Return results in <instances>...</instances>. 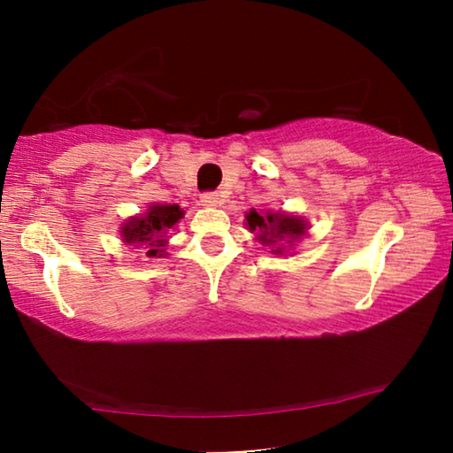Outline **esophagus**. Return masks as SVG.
<instances>
[{"label":"esophagus","instance_id":"obj_1","mask_svg":"<svg viewBox=\"0 0 453 453\" xmlns=\"http://www.w3.org/2000/svg\"><path fill=\"white\" fill-rule=\"evenodd\" d=\"M219 194H212V191H210V194H203L202 196V206H206V208H214V206H219Z\"/></svg>","mask_w":453,"mask_h":453}]
</instances>
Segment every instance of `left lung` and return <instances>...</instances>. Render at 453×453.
I'll list each match as a JSON object with an SVG mask.
<instances>
[{
    "label": "left lung",
    "instance_id": "left-lung-1",
    "mask_svg": "<svg viewBox=\"0 0 453 453\" xmlns=\"http://www.w3.org/2000/svg\"><path fill=\"white\" fill-rule=\"evenodd\" d=\"M247 228L256 233V239L264 247H268L270 253L274 256H282L287 251V245H293L296 241L307 234V220L299 219V216L287 214V212H257V210H250L245 214Z\"/></svg>",
    "mask_w": 453,
    "mask_h": 453
}]
</instances>
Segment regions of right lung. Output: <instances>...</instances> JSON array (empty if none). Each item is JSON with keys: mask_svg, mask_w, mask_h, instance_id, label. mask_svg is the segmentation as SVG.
<instances>
[{"mask_svg": "<svg viewBox=\"0 0 453 453\" xmlns=\"http://www.w3.org/2000/svg\"><path fill=\"white\" fill-rule=\"evenodd\" d=\"M183 219L177 203H152L144 214L132 216L121 225V241L126 245H144L146 257L166 256V233Z\"/></svg>", "mask_w": 453, "mask_h": 453, "instance_id": "right-lung-1", "label": "right lung"}]
</instances>
